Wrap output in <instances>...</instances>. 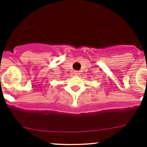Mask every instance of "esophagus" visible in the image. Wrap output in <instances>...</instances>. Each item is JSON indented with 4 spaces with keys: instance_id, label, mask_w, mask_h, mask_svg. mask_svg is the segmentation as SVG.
<instances>
[{
    "instance_id": "esophagus-1",
    "label": "esophagus",
    "mask_w": 147,
    "mask_h": 147,
    "mask_svg": "<svg viewBox=\"0 0 147 147\" xmlns=\"http://www.w3.org/2000/svg\"><path fill=\"white\" fill-rule=\"evenodd\" d=\"M74 75H75V76H79V75H80V72L79 71H75V72H74Z\"/></svg>"
}]
</instances>
